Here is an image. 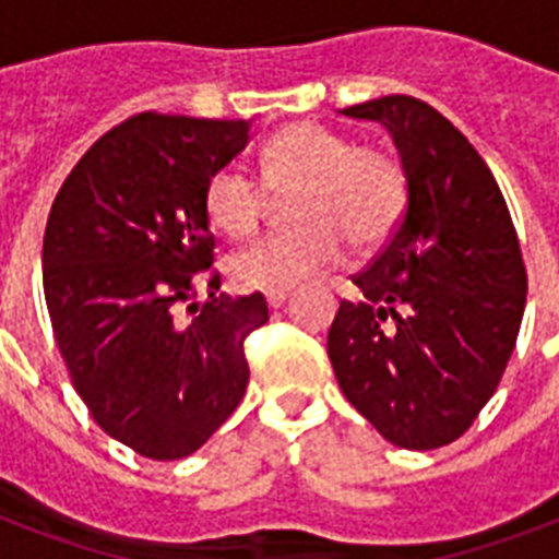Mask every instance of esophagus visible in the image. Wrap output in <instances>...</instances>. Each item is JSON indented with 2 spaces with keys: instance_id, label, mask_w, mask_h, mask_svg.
Listing matches in <instances>:
<instances>
[{
  "instance_id": "1",
  "label": "esophagus",
  "mask_w": 559,
  "mask_h": 559,
  "mask_svg": "<svg viewBox=\"0 0 559 559\" xmlns=\"http://www.w3.org/2000/svg\"><path fill=\"white\" fill-rule=\"evenodd\" d=\"M287 298H289L287 289H272V293H266V305H270L272 310H278V307H284Z\"/></svg>"
}]
</instances>
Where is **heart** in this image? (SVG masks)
<instances>
[{
	"label": "heart",
	"mask_w": 559,
	"mask_h": 559,
	"mask_svg": "<svg viewBox=\"0 0 559 559\" xmlns=\"http://www.w3.org/2000/svg\"><path fill=\"white\" fill-rule=\"evenodd\" d=\"M272 191H293L296 226L258 237L231 254L228 272L246 289H293L342 258V240L371 249L397 228L406 209V174L382 147L331 127L301 121L281 130L261 156ZM266 188L237 162L211 174L205 211L228 237L252 235L266 209Z\"/></svg>",
	"instance_id": "heart-1"
}]
</instances>
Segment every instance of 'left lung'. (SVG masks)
Returning a JSON list of instances; mask_svg holds the SVG:
<instances>
[{
  "mask_svg": "<svg viewBox=\"0 0 559 559\" xmlns=\"http://www.w3.org/2000/svg\"><path fill=\"white\" fill-rule=\"evenodd\" d=\"M342 116L385 127L406 211L342 301L328 357L350 406L403 450H438L493 397L520 336L528 275L511 211L476 147L408 95Z\"/></svg>",
  "mask_w": 559,
  "mask_h": 559,
  "instance_id": "1",
  "label": "left lung"
}]
</instances>
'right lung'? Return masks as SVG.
Returning a JSON list of instances; mask_svg holds the SVG:
<instances>
[{"label":"right lung","instance_id":"obj_1","mask_svg":"<svg viewBox=\"0 0 559 559\" xmlns=\"http://www.w3.org/2000/svg\"><path fill=\"white\" fill-rule=\"evenodd\" d=\"M249 130L133 116L83 153L48 214L43 289L57 348L100 429L144 459L197 452L246 394L243 340L270 319L266 298L193 296L219 289L205 272V186Z\"/></svg>","mask_w":559,"mask_h":559}]
</instances>
